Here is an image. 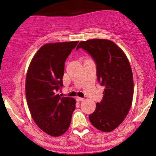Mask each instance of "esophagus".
<instances>
[{
    "label": "esophagus",
    "instance_id": "obj_1",
    "mask_svg": "<svg viewBox=\"0 0 156 156\" xmlns=\"http://www.w3.org/2000/svg\"><path fill=\"white\" fill-rule=\"evenodd\" d=\"M84 100L83 98H80V97H76V101H83Z\"/></svg>",
    "mask_w": 156,
    "mask_h": 156
}]
</instances>
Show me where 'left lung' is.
I'll return each instance as SVG.
<instances>
[{
	"instance_id": "left-lung-1",
	"label": "left lung",
	"mask_w": 156,
	"mask_h": 156,
	"mask_svg": "<svg viewBox=\"0 0 156 156\" xmlns=\"http://www.w3.org/2000/svg\"><path fill=\"white\" fill-rule=\"evenodd\" d=\"M79 48L94 61L98 81L105 87L102 101L97 103L89 120L97 129L112 131L123 121L132 104L133 78L130 63L123 51L109 40L81 41L76 51Z\"/></svg>"
}]
</instances>
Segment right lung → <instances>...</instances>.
Instances as JSON below:
<instances>
[{
	"mask_svg": "<svg viewBox=\"0 0 156 156\" xmlns=\"http://www.w3.org/2000/svg\"><path fill=\"white\" fill-rule=\"evenodd\" d=\"M78 41L48 43L34 55L26 76V96L31 116L47 134L60 136L68 129L76 108L73 98L58 94L63 87L66 60Z\"/></svg>",
	"mask_w": 156,
	"mask_h": 156,
	"instance_id": "obj_1",
	"label": "right lung"
}]
</instances>
